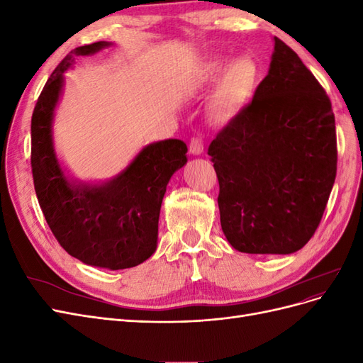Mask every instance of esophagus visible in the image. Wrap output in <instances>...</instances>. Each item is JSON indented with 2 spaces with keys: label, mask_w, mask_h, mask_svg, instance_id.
<instances>
[{
  "label": "esophagus",
  "mask_w": 363,
  "mask_h": 363,
  "mask_svg": "<svg viewBox=\"0 0 363 363\" xmlns=\"http://www.w3.org/2000/svg\"><path fill=\"white\" fill-rule=\"evenodd\" d=\"M204 151V145H203V140L200 138H192L189 142V152L192 156H200L203 155Z\"/></svg>",
  "instance_id": "1"
}]
</instances>
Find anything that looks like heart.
Segmentation results:
<instances>
[{"instance_id": "1", "label": "heart", "mask_w": 363, "mask_h": 363, "mask_svg": "<svg viewBox=\"0 0 363 363\" xmlns=\"http://www.w3.org/2000/svg\"><path fill=\"white\" fill-rule=\"evenodd\" d=\"M225 57H215L204 65L200 74L203 84H212L224 70L207 103V111L218 123L235 119L250 101L257 83V67L250 57H239L228 65Z\"/></svg>"}]
</instances>
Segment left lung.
<instances>
[{
	"instance_id": "1",
	"label": "left lung",
	"mask_w": 363,
	"mask_h": 363,
	"mask_svg": "<svg viewBox=\"0 0 363 363\" xmlns=\"http://www.w3.org/2000/svg\"><path fill=\"white\" fill-rule=\"evenodd\" d=\"M207 155L230 245L291 255L309 242L336 179L335 115L323 86L279 38L268 75Z\"/></svg>"
}]
</instances>
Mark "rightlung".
Returning a JSON list of instances; mask_svg holds the SVG:
<instances>
[{
	"mask_svg": "<svg viewBox=\"0 0 363 363\" xmlns=\"http://www.w3.org/2000/svg\"><path fill=\"white\" fill-rule=\"evenodd\" d=\"M108 45L101 40L72 50L43 86L31 116V171L43 216L63 250L86 265L125 269L156 251L163 195L172 174L188 162V147L180 139L152 142L124 171L101 184L65 175L52 144L63 72L75 57Z\"/></svg>",
	"mask_w": 363,
	"mask_h": 363,
	"instance_id": "right-lung-1",
	"label": "right lung"
}]
</instances>
